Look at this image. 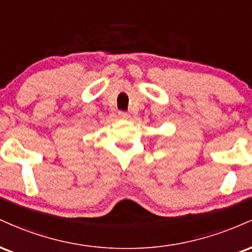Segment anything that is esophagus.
I'll return each mask as SVG.
<instances>
[{
    "label": "esophagus",
    "mask_w": 252,
    "mask_h": 252,
    "mask_svg": "<svg viewBox=\"0 0 252 252\" xmlns=\"http://www.w3.org/2000/svg\"><path fill=\"white\" fill-rule=\"evenodd\" d=\"M118 115H120L121 118H126H126L130 117V115L128 114V112H126V111H120V112H118Z\"/></svg>",
    "instance_id": "esophagus-1"
}]
</instances>
